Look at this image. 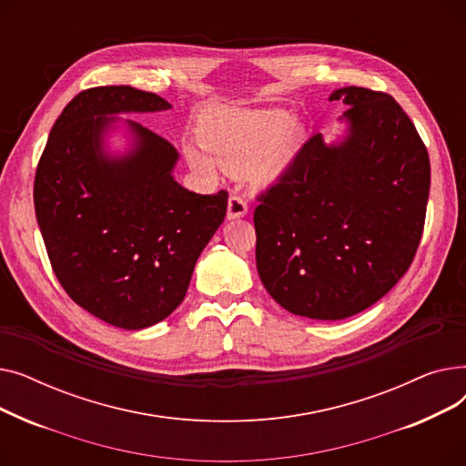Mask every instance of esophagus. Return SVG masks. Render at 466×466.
Wrapping results in <instances>:
<instances>
[{
	"mask_svg": "<svg viewBox=\"0 0 466 466\" xmlns=\"http://www.w3.org/2000/svg\"><path fill=\"white\" fill-rule=\"evenodd\" d=\"M228 218H239L243 215H248V200L246 196L232 194L228 198Z\"/></svg>",
	"mask_w": 466,
	"mask_h": 466,
	"instance_id": "obj_1",
	"label": "esophagus"
}]
</instances>
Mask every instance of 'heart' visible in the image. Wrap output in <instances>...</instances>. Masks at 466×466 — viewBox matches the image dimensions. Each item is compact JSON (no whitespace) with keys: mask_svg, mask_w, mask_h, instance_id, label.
<instances>
[{"mask_svg":"<svg viewBox=\"0 0 466 466\" xmlns=\"http://www.w3.org/2000/svg\"><path fill=\"white\" fill-rule=\"evenodd\" d=\"M302 132L292 125V115L279 109L246 111L220 107L206 115L200 141L185 147L188 164L206 176L218 169L228 174L251 171L257 181H272L295 157Z\"/></svg>","mask_w":466,"mask_h":466,"instance_id":"b5f03b06","label":"heart"}]
</instances>
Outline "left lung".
I'll use <instances>...</instances> for the list:
<instances>
[{
    "label": "left lung",
    "mask_w": 466,
    "mask_h": 466,
    "mask_svg": "<svg viewBox=\"0 0 466 466\" xmlns=\"http://www.w3.org/2000/svg\"><path fill=\"white\" fill-rule=\"evenodd\" d=\"M336 100L350 106V136L325 145L313 134L253 215L262 285L290 313L323 321L370 308L408 272L431 188L427 147L393 96L346 86Z\"/></svg>",
    "instance_id": "left-lung-1"
}]
</instances>
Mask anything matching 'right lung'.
Here are the masks:
<instances>
[{
	"label": "right lung",
	"mask_w": 466,
	"mask_h": 466,
	"mask_svg": "<svg viewBox=\"0 0 466 466\" xmlns=\"http://www.w3.org/2000/svg\"><path fill=\"white\" fill-rule=\"evenodd\" d=\"M169 107L134 86L86 88L56 118L35 171V217L55 276L73 302L127 330L151 327L183 302L228 206L227 190L181 187L171 176L176 147L137 122L128 120L134 153H102L113 120L106 115Z\"/></svg>",
	"instance_id": "obj_1"
}]
</instances>
